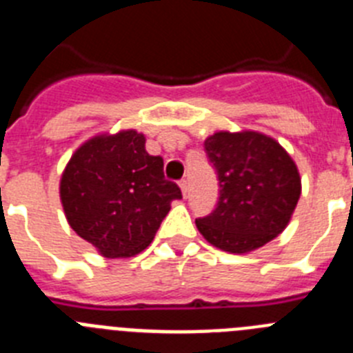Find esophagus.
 I'll return each instance as SVG.
<instances>
[{
    "label": "esophagus",
    "instance_id": "1",
    "mask_svg": "<svg viewBox=\"0 0 353 353\" xmlns=\"http://www.w3.org/2000/svg\"><path fill=\"white\" fill-rule=\"evenodd\" d=\"M179 185H180V189H182V194L187 196V192H189V182H187V180L183 179V180H180Z\"/></svg>",
    "mask_w": 353,
    "mask_h": 353
}]
</instances>
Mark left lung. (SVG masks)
Masks as SVG:
<instances>
[{"mask_svg":"<svg viewBox=\"0 0 353 353\" xmlns=\"http://www.w3.org/2000/svg\"><path fill=\"white\" fill-rule=\"evenodd\" d=\"M203 145L219 176L217 207L196 219L208 244L245 254L285 232L302 192L292 155L258 130H219Z\"/></svg>","mask_w":353,"mask_h":353,"instance_id":"left-lung-1","label":"left lung"}]
</instances>
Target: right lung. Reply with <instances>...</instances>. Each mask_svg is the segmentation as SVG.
<instances>
[{
    "label": "right lung",
    "instance_id": "obj_1",
    "mask_svg": "<svg viewBox=\"0 0 353 353\" xmlns=\"http://www.w3.org/2000/svg\"><path fill=\"white\" fill-rule=\"evenodd\" d=\"M143 132H101L81 143L60 179V201L70 228L104 258L136 256L150 245L182 198L164 179L162 157L150 155Z\"/></svg>",
    "mask_w": 353,
    "mask_h": 353
}]
</instances>
